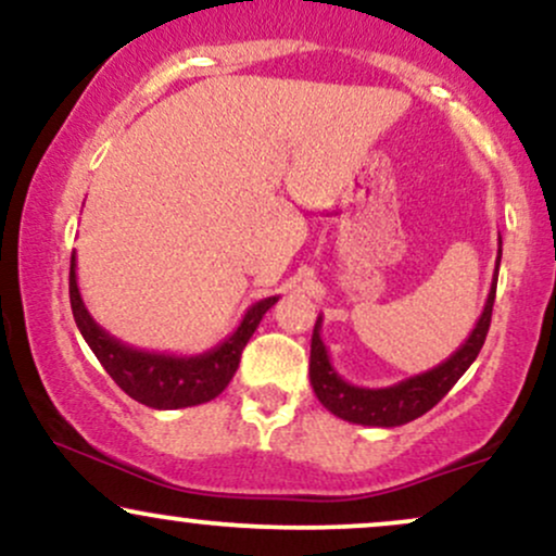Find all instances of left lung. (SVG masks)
<instances>
[{
	"label": "left lung",
	"mask_w": 556,
	"mask_h": 556,
	"mask_svg": "<svg viewBox=\"0 0 556 556\" xmlns=\"http://www.w3.org/2000/svg\"><path fill=\"white\" fill-rule=\"evenodd\" d=\"M500 261H502V238H500V256H496L494 282H491L486 305L483 314L476 321L470 337L460 344V350L450 355L444 363L433 366L431 371L410 376V379L397 381L392 387L368 389L355 387L344 381L331 366L327 344L321 342V316L316 318L314 337H311V387H314L318 402L334 413L337 418L350 420V424L361 426H381V429H392V426L410 424L429 413L439 400L457 384V379L468 371L470 363L478 358L483 342H486L491 308H494L496 295V277H500Z\"/></svg>",
	"instance_id": "obj_1"
}]
</instances>
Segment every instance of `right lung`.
<instances>
[{
	"instance_id": "right-lung-1",
	"label": "right lung",
	"mask_w": 556,
	"mask_h": 556,
	"mask_svg": "<svg viewBox=\"0 0 556 556\" xmlns=\"http://www.w3.org/2000/svg\"><path fill=\"white\" fill-rule=\"evenodd\" d=\"M277 295L253 303L242 316L240 327L216 344L214 350L201 355H169L149 353V350L123 344L110 331H104L88 314L78 290V274H75V253L70 258V305H73L75 324H78L83 340L93 350L104 371L112 376L114 384L138 400L140 405L156 407V410H177V407H193L201 402L219 397L225 387L232 381L240 366L242 348L253 337L266 311L277 303Z\"/></svg>"
}]
</instances>
